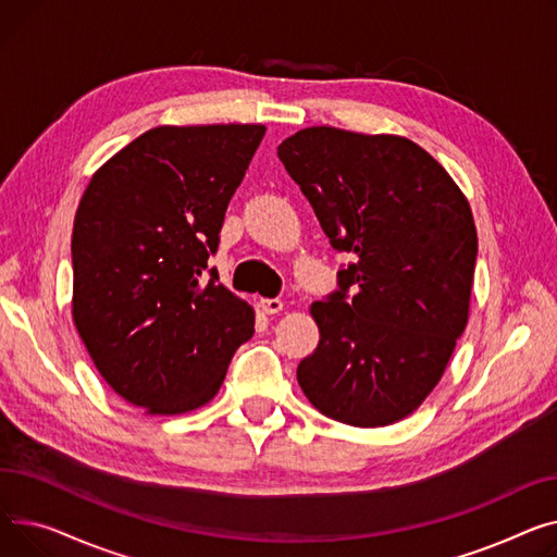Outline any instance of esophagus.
Wrapping results in <instances>:
<instances>
[{"instance_id":"esophagus-1","label":"esophagus","mask_w":557,"mask_h":557,"mask_svg":"<svg viewBox=\"0 0 557 557\" xmlns=\"http://www.w3.org/2000/svg\"><path fill=\"white\" fill-rule=\"evenodd\" d=\"M258 306H260V310H263L265 314H278L283 310V301L281 299H260Z\"/></svg>"}]
</instances>
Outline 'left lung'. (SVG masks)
Segmentation results:
<instances>
[{"label": "left lung", "instance_id": "1", "mask_svg": "<svg viewBox=\"0 0 557 557\" xmlns=\"http://www.w3.org/2000/svg\"><path fill=\"white\" fill-rule=\"evenodd\" d=\"M278 159L331 245L355 253L339 289L310 306L321 337L297 380L323 416L394 424L432 394L468 325L479 247L468 198L398 135L314 125L287 137Z\"/></svg>", "mask_w": 557, "mask_h": 557}]
</instances>
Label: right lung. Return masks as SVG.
Masks as SVG:
<instances>
[{
    "label": "right lung",
    "mask_w": 557,
    "mask_h": 557,
    "mask_svg": "<svg viewBox=\"0 0 557 557\" xmlns=\"http://www.w3.org/2000/svg\"><path fill=\"white\" fill-rule=\"evenodd\" d=\"M265 125H159L98 169L74 234L76 331L103 380L152 416L205 407L253 308L205 278Z\"/></svg>",
    "instance_id": "right-lung-1"
}]
</instances>
